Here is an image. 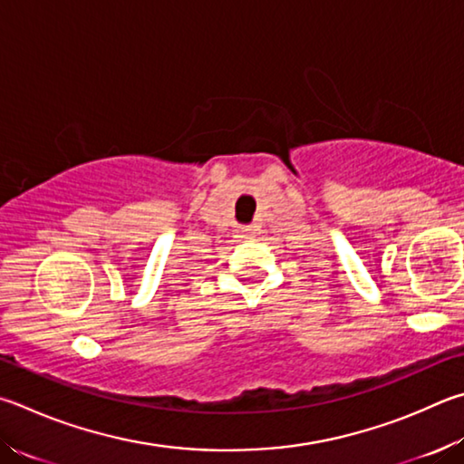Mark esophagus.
Returning <instances> with one entry per match:
<instances>
[{"label": "esophagus", "mask_w": 464, "mask_h": 464, "mask_svg": "<svg viewBox=\"0 0 464 464\" xmlns=\"http://www.w3.org/2000/svg\"><path fill=\"white\" fill-rule=\"evenodd\" d=\"M256 231H257V229H254V227H243V239H246V241H249V239H254V235H256Z\"/></svg>", "instance_id": "34e87169"}]
</instances>
